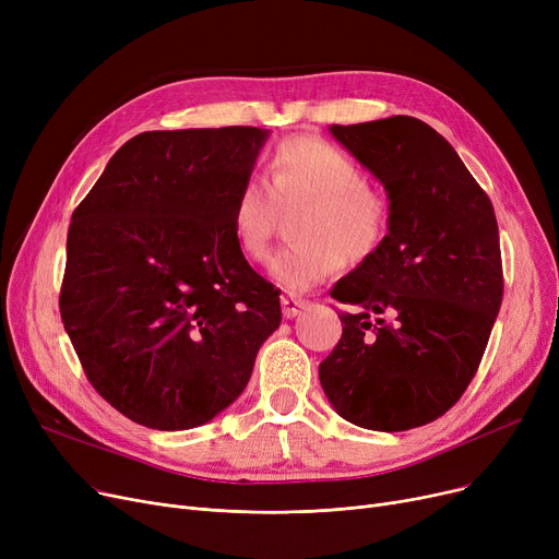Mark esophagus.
<instances>
[{
  "instance_id": "34e87169",
  "label": "esophagus",
  "mask_w": 559,
  "mask_h": 559,
  "mask_svg": "<svg viewBox=\"0 0 559 559\" xmlns=\"http://www.w3.org/2000/svg\"><path fill=\"white\" fill-rule=\"evenodd\" d=\"M281 306H283V317L292 319V317H297L308 306V301L301 299V297H295V295H283L281 297Z\"/></svg>"
}]
</instances>
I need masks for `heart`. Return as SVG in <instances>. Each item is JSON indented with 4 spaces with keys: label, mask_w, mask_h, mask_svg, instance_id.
I'll list each match as a JSON object with an SVG mask.
<instances>
[{
    "label": "heart",
    "mask_w": 559,
    "mask_h": 559,
    "mask_svg": "<svg viewBox=\"0 0 559 559\" xmlns=\"http://www.w3.org/2000/svg\"><path fill=\"white\" fill-rule=\"evenodd\" d=\"M295 240L270 260V276L287 292H306L326 281L337 262L356 267L385 238L390 203L369 188L367 171L340 146L292 135L272 158L267 181L251 176L233 205V235L240 251L262 262L270 253L281 213Z\"/></svg>",
    "instance_id": "b5f03b06"
}]
</instances>
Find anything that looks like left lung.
<instances>
[{
	"instance_id": "8db88e82",
	"label": "left lung",
	"mask_w": 559,
	"mask_h": 559,
	"mask_svg": "<svg viewBox=\"0 0 559 559\" xmlns=\"http://www.w3.org/2000/svg\"><path fill=\"white\" fill-rule=\"evenodd\" d=\"M385 186L388 235L335 283L342 337L319 365L337 415L369 430L419 428L478 371L503 301L493 205L453 146L417 117L333 124Z\"/></svg>"
}]
</instances>
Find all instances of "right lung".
<instances>
[{"mask_svg": "<svg viewBox=\"0 0 559 559\" xmlns=\"http://www.w3.org/2000/svg\"><path fill=\"white\" fill-rule=\"evenodd\" d=\"M270 131H146L72 213L61 317L93 388L156 430L209 424L281 324L278 289L233 235Z\"/></svg>", "mask_w": 559, "mask_h": 559, "instance_id": "1", "label": "right lung"}]
</instances>
